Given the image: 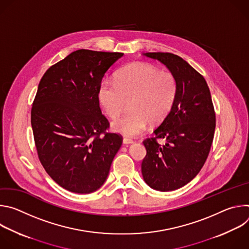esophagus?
I'll use <instances>...</instances> for the list:
<instances>
[{"label":"esophagus","mask_w":249,"mask_h":249,"mask_svg":"<svg viewBox=\"0 0 249 249\" xmlns=\"http://www.w3.org/2000/svg\"><path fill=\"white\" fill-rule=\"evenodd\" d=\"M132 143H133V140L132 139H129V138H124L123 139V144L128 145V144H132Z\"/></svg>","instance_id":"1"}]
</instances>
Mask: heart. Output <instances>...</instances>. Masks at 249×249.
I'll return each instance as SVG.
<instances>
[{"label": "heart", "instance_id": "heart-1", "mask_svg": "<svg viewBox=\"0 0 249 249\" xmlns=\"http://www.w3.org/2000/svg\"><path fill=\"white\" fill-rule=\"evenodd\" d=\"M178 93V81L168 71L152 64L138 62L122 68L115 82L103 80L98 97L110 118H117L130 101V112L115 120L116 133L136 137L151 122H161L170 112Z\"/></svg>", "mask_w": 249, "mask_h": 249}]
</instances>
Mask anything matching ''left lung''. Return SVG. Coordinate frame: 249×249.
<instances>
[{
  "instance_id": "8db88e82",
  "label": "left lung",
  "mask_w": 249,
  "mask_h": 249,
  "mask_svg": "<svg viewBox=\"0 0 249 249\" xmlns=\"http://www.w3.org/2000/svg\"><path fill=\"white\" fill-rule=\"evenodd\" d=\"M144 55L165 65L178 81L173 107L154 131L155 137L143 142L147 155L141 165L151 188L172 191L190 182L203 167L214 139L216 114L204 77L185 60L172 53ZM158 138H164L166 144L160 145Z\"/></svg>"
}]
</instances>
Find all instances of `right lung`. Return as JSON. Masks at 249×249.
<instances>
[{
  "label": "right lung",
  "instance_id": "obj_1",
  "mask_svg": "<svg viewBox=\"0 0 249 249\" xmlns=\"http://www.w3.org/2000/svg\"><path fill=\"white\" fill-rule=\"evenodd\" d=\"M124 54L80 49L43 75L31 108V127L41 164L51 178L74 193L96 191L107 178L122 137L106 132L99 87Z\"/></svg>",
  "mask_w": 249,
  "mask_h": 249
}]
</instances>
